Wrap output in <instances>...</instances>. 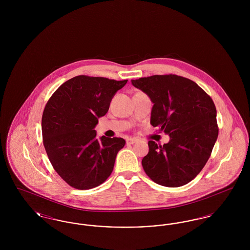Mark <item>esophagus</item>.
<instances>
[{"mask_svg": "<svg viewBox=\"0 0 250 250\" xmlns=\"http://www.w3.org/2000/svg\"><path fill=\"white\" fill-rule=\"evenodd\" d=\"M137 142H138V140L135 139V138H129V139L126 140V143L127 144H134V143H136Z\"/></svg>", "mask_w": 250, "mask_h": 250, "instance_id": "obj_1", "label": "esophagus"}]
</instances>
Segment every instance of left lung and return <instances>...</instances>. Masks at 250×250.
I'll return each mask as SVG.
<instances>
[{"label":"left lung","instance_id":"8db88e82","mask_svg":"<svg viewBox=\"0 0 250 250\" xmlns=\"http://www.w3.org/2000/svg\"><path fill=\"white\" fill-rule=\"evenodd\" d=\"M131 83L154 104L151 125L169 136L163 146L148 143L144 171L160 186L187 185L205 166L218 136L212 98L196 83L176 75H155Z\"/></svg>","mask_w":250,"mask_h":250}]
</instances>
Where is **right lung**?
I'll return each instance as SVG.
<instances>
[{"label":"right lung","mask_w":250,"mask_h":250,"mask_svg":"<svg viewBox=\"0 0 250 250\" xmlns=\"http://www.w3.org/2000/svg\"><path fill=\"white\" fill-rule=\"evenodd\" d=\"M127 83L77 76L62 84L49 98L42 116L43 143L51 165L72 188L90 189L111 174L122 138H96L98 119Z\"/></svg>","instance_id":"1"}]
</instances>
